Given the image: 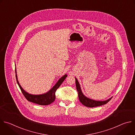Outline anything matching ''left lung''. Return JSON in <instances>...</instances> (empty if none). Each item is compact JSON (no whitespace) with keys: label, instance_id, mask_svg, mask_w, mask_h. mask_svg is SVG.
Returning <instances> with one entry per match:
<instances>
[{"label":"left lung","instance_id":"8db88e82","mask_svg":"<svg viewBox=\"0 0 135 135\" xmlns=\"http://www.w3.org/2000/svg\"><path fill=\"white\" fill-rule=\"evenodd\" d=\"M75 80H76V89H77V92H78L79 100L80 102L84 105H85L86 107H89V108H93V107H95L101 106V105L107 104L112 99V98H110V99H108L106 101H98L93 100H91L90 99H88V98H86V97H85L83 95V93L81 92L79 84V83H78L76 78H75Z\"/></svg>","mask_w":135,"mask_h":135}]
</instances>
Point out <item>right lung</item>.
Instances as JSON below:
<instances>
[{
    "label": "right lung",
    "instance_id": "add662e5",
    "mask_svg": "<svg viewBox=\"0 0 135 135\" xmlns=\"http://www.w3.org/2000/svg\"><path fill=\"white\" fill-rule=\"evenodd\" d=\"M15 73L16 74V70L15 68ZM67 77V74L65 75L64 76H62L57 83V84L51 88L50 90L47 92L46 94H43L41 95H32L26 92H25L24 89L22 88V87L20 85L18 81L17 80V75L16 74V78L17 83L21 89V90L25 97V98L30 102L37 104L38 105H47L51 103H52L56 98V92L57 89L59 87L60 85L62 84V83L64 81L65 78Z\"/></svg>",
    "mask_w": 135,
    "mask_h": 135
}]
</instances>
